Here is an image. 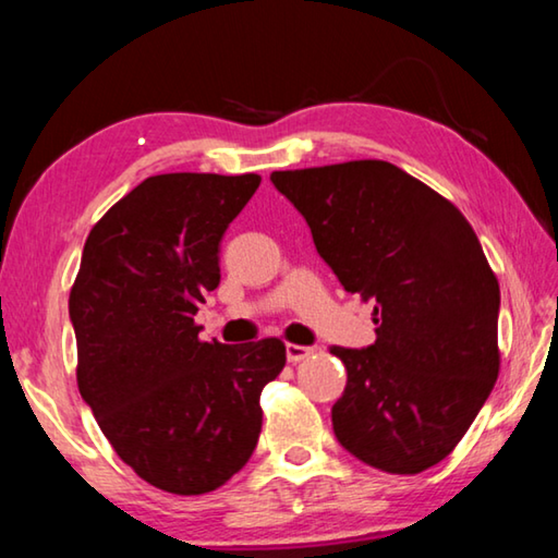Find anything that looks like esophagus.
<instances>
[{
	"instance_id": "34e87169",
	"label": "esophagus",
	"mask_w": 558,
	"mask_h": 558,
	"mask_svg": "<svg viewBox=\"0 0 558 558\" xmlns=\"http://www.w3.org/2000/svg\"><path fill=\"white\" fill-rule=\"evenodd\" d=\"M286 352H288V362L298 364V362H302V359H307L310 354H313V349L302 347V344H288Z\"/></svg>"
}]
</instances>
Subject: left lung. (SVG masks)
<instances>
[{
  "label": "left lung",
  "mask_w": 558,
  "mask_h": 558,
  "mask_svg": "<svg viewBox=\"0 0 558 558\" xmlns=\"http://www.w3.org/2000/svg\"><path fill=\"white\" fill-rule=\"evenodd\" d=\"M270 179L305 216L344 290L374 305L372 347H329L347 369L332 405L337 440L391 475L438 465L499 374V282L470 221L381 159Z\"/></svg>",
  "instance_id": "left-lung-1"
}]
</instances>
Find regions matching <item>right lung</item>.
I'll return each instance as SVG.
<instances>
[{"label":"right lung","instance_id":"right-lung-1","mask_svg":"<svg viewBox=\"0 0 558 558\" xmlns=\"http://www.w3.org/2000/svg\"><path fill=\"white\" fill-rule=\"evenodd\" d=\"M258 174L147 177L83 245L69 313L75 381L120 460L157 489L206 495L256 450L260 391L286 344L202 342L194 315L219 286V243Z\"/></svg>","mask_w":558,"mask_h":558}]
</instances>
